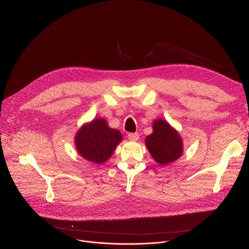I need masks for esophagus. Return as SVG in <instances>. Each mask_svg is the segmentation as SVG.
<instances>
[{"instance_id": "1", "label": "esophagus", "mask_w": 249, "mask_h": 249, "mask_svg": "<svg viewBox=\"0 0 249 249\" xmlns=\"http://www.w3.org/2000/svg\"><path fill=\"white\" fill-rule=\"evenodd\" d=\"M128 138L131 141H137L139 139V134L138 133H129Z\"/></svg>"}]
</instances>
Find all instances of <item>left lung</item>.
I'll use <instances>...</instances> for the list:
<instances>
[{
	"mask_svg": "<svg viewBox=\"0 0 249 249\" xmlns=\"http://www.w3.org/2000/svg\"><path fill=\"white\" fill-rule=\"evenodd\" d=\"M152 129V133L145 138V145L152 159L160 165L178 160L184 152L179 133L164 119L154 120Z\"/></svg>",
	"mask_w": 249,
	"mask_h": 249,
	"instance_id": "obj_1",
	"label": "left lung"
}]
</instances>
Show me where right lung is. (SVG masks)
Returning a JSON list of instances; mask_svg holds the SVG:
<instances>
[{
    "label": "right lung",
    "mask_w": 249,
    "mask_h": 249,
    "mask_svg": "<svg viewBox=\"0 0 249 249\" xmlns=\"http://www.w3.org/2000/svg\"><path fill=\"white\" fill-rule=\"evenodd\" d=\"M123 136L119 130L110 128L103 118L85 123L74 136L76 151L83 159L96 164L106 162Z\"/></svg>",
    "instance_id": "obj_1"
}]
</instances>
